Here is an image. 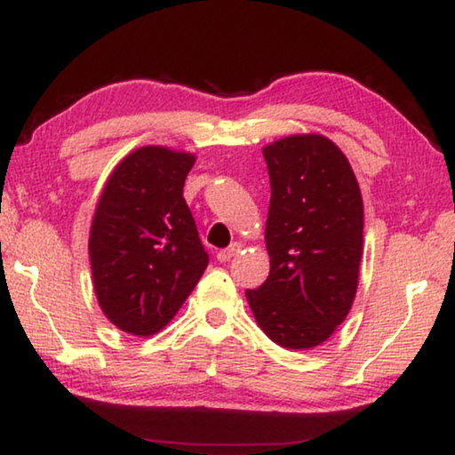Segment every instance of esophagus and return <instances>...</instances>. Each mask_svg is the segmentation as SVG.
Wrapping results in <instances>:
<instances>
[{
  "instance_id": "esophagus-1",
  "label": "esophagus",
  "mask_w": 455,
  "mask_h": 455,
  "mask_svg": "<svg viewBox=\"0 0 455 455\" xmlns=\"http://www.w3.org/2000/svg\"><path fill=\"white\" fill-rule=\"evenodd\" d=\"M243 251V244L241 243H235V244H230L228 249H225V251H220L219 255H217V259L220 260V263H227V260H230L233 257H236L238 252Z\"/></svg>"
}]
</instances>
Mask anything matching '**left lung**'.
<instances>
[{
  "label": "left lung",
  "instance_id": "8db88e82",
  "mask_svg": "<svg viewBox=\"0 0 455 455\" xmlns=\"http://www.w3.org/2000/svg\"><path fill=\"white\" fill-rule=\"evenodd\" d=\"M271 179L265 227L271 271L246 301L265 335L311 349L351 311L363 257V198L341 148L323 134H291L263 148Z\"/></svg>",
  "mask_w": 455,
  "mask_h": 455
}]
</instances>
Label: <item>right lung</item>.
I'll return each mask as SVG.
<instances>
[{"label": "right lung", "instance_id": "1", "mask_svg": "<svg viewBox=\"0 0 455 455\" xmlns=\"http://www.w3.org/2000/svg\"><path fill=\"white\" fill-rule=\"evenodd\" d=\"M195 163L192 152L140 146L114 166L98 198L88 238L92 283L106 319L128 335L164 329L209 265L182 196Z\"/></svg>", "mask_w": 455, "mask_h": 455}]
</instances>
